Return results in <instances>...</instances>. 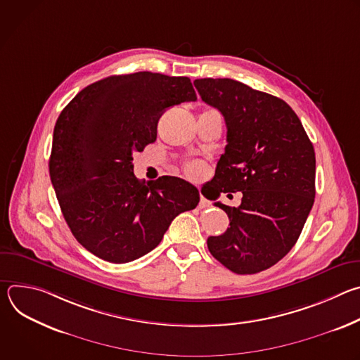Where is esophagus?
Segmentation results:
<instances>
[{
  "instance_id": "1",
  "label": "esophagus",
  "mask_w": 360,
  "mask_h": 360,
  "mask_svg": "<svg viewBox=\"0 0 360 360\" xmlns=\"http://www.w3.org/2000/svg\"><path fill=\"white\" fill-rule=\"evenodd\" d=\"M199 205H200V208H208L210 207V200L208 199H205L202 195H200V200H199Z\"/></svg>"
}]
</instances>
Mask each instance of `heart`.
<instances>
[{
  "label": "heart",
  "instance_id": "b5f03b06",
  "mask_svg": "<svg viewBox=\"0 0 360 360\" xmlns=\"http://www.w3.org/2000/svg\"><path fill=\"white\" fill-rule=\"evenodd\" d=\"M202 165L200 164H189L188 167H186V172L191 175V176H193V178H196V176H199L200 174H202Z\"/></svg>",
  "mask_w": 360,
  "mask_h": 360
}]
</instances>
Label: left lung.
I'll return each mask as SVG.
<instances>
[{"mask_svg": "<svg viewBox=\"0 0 360 360\" xmlns=\"http://www.w3.org/2000/svg\"><path fill=\"white\" fill-rule=\"evenodd\" d=\"M225 118L226 142L215 169L218 193L242 192L238 208L215 202L229 228L208 249L239 275L262 272L293 248L315 202V149L286 102L229 78L193 81ZM229 196V195H228Z\"/></svg>", "mask_w": 360, "mask_h": 360, "instance_id": "1", "label": "left lung"}]
</instances>
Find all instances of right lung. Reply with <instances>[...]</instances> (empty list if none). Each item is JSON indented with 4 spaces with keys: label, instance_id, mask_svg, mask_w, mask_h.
Masks as SVG:
<instances>
[{
    "label": "right lung",
    "instance_id": "1",
    "mask_svg": "<svg viewBox=\"0 0 360 360\" xmlns=\"http://www.w3.org/2000/svg\"><path fill=\"white\" fill-rule=\"evenodd\" d=\"M196 101L188 77L112 75L78 92L60 114L49 176L75 239L98 258L127 264L157 248L198 189L176 176L142 184L132 153L157 139L161 115Z\"/></svg>",
    "mask_w": 360,
    "mask_h": 360
}]
</instances>
